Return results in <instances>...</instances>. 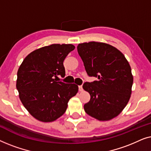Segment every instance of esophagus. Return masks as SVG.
Instances as JSON below:
<instances>
[{
  "mask_svg": "<svg viewBox=\"0 0 151 151\" xmlns=\"http://www.w3.org/2000/svg\"><path fill=\"white\" fill-rule=\"evenodd\" d=\"M78 88H79L80 91H83V88H82V85L78 86Z\"/></svg>",
  "mask_w": 151,
  "mask_h": 151,
  "instance_id": "34e87169",
  "label": "esophagus"
}]
</instances>
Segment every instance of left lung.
<instances>
[{
	"instance_id": "1",
	"label": "left lung",
	"mask_w": 151,
	"mask_h": 151,
	"mask_svg": "<svg viewBox=\"0 0 151 151\" xmlns=\"http://www.w3.org/2000/svg\"><path fill=\"white\" fill-rule=\"evenodd\" d=\"M77 49L87 75L98 78L82 86L91 96L84 111L98 120H110L122 111L131 98L133 77L129 62L121 51L106 43L84 42Z\"/></svg>"
}]
</instances>
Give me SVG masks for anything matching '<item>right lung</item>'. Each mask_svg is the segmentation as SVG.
<instances>
[{
	"mask_svg": "<svg viewBox=\"0 0 151 151\" xmlns=\"http://www.w3.org/2000/svg\"><path fill=\"white\" fill-rule=\"evenodd\" d=\"M75 49L71 44H53L30 53L17 73L16 88L22 104L39 121H55L65 113L68 102L78 91L76 84L56 82L65 76L64 60Z\"/></svg>",
	"mask_w": 151,
	"mask_h": 151,
	"instance_id": "add662e5",
	"label": "right lung"
}]
</instances>
